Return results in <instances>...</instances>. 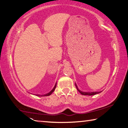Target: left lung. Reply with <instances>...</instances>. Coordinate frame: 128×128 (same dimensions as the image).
Wrapping results in <instances>:
<instances>
[{"label":"left lung","mask_w":128,"mask_h":128,"mask_svg":"<svg viewBox=\"0 0 128 128\" xmlns=\"http://www.w3.org/2000/svg\"><path fill=\"white\" fill-rule=\"evenodd\" d=\"M75 86H76V87L77 90L79 92L80 94L82 95H84V96H93V95H95V94H97L100 93L102 92V91H100V92H82V90H80V89H79V88H78L77 85L76 84V83H75Z\"/></svg>","instance_id":"8db88e82"}]
</instances>
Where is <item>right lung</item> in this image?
Returning a JSON list of instances; mask_svg holds the SVG:
<instances>
[{"mask_svg": "<svg viewBox=\"0 0 128 128\" xmlns=\"http://www.w3.org/2000/svg\"><path fill=\"white\" fill-rule=\"evenodd\" d=\"M56 86H57V82H56L54 86L53 89L50 92H49L48 93L46 94H44V95H40V94H35V96H50L52 93L54 91L55 89H56Z\"/></svg>", "mask_w": 128, "mask_h": 128, "instance_id": "1", "label": "right lung"}]
</instances>
